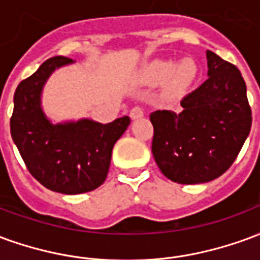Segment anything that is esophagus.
I'll list each match as a JSON object with an SVG mask.
<instances>
[{"mask_svg":"<svg viewBox=\"0 0 260 260\" xmlns=\"http://www.w3.org/2000/svg\"><path fill=\"white\" fill-rule=\"evenodd\" d=\"M143 115H145V110H143V107H141V106H135V107L131 110L129 113V117L132 119L142 118Z\"/></svg>","mask_w":260,"mask_h":260,"instance_id":"esophagus-1","label":"esophagus"}]
</instances>
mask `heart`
I'll return each mask as SVG.
<instances>
[{"label": "heart", "instance_id": "b5f03b06", "mask_svg": "<svg viewBox=\"0 0 260 260\" xmlns=\"http://www.w3.org/2000/svg\"><path fill=\"white\" fill-rule=\"evenodd\" d=\"M196 76V65L191 58H185L174 67L171 61L158 59L143 69V79L149 83H160L169 79V89L181 93L189 87Z\"/></svg>", "mask_w": 260, "mask_h": 260}]
</instances>
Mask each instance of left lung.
<instances>
[{
    "label": "left lung",
    "mask_w": 260,
    "mask_h": 260,
    "mask_svg": "<svg viewBox=\"0 0 260 260\" xmlns=\"http://www.w3.org/2000/svg\"><path fill=\"white\" fill-rule=\"evenodd\" d=\"M207 78L182 100V113L150 114L152 153L158 169L178 184H202L224 174L249 135L251 106L234 64L207 51Z\"/></svg>",
    "instance_id": "1"
}]
</instances>
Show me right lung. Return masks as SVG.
Masks as SVG:
<instances>
[{
	"label": "right lung",
	"instance_id": "add662e5",
	"mask_svg": "<svg viewBox=\"0 0 260 260\" xmlns=\"http://www.w3.org/2000/svg\"><path fill=\"white\" fill-rule=\"evenodd\" d=\"M72 59H47L20 82L14 94L11 135L26 167L47 189L76 195L96 189L106 181L114 143L131 124L129 117L100 124L91 119L51 124L40 107L43 85L55 68Z\"/></svg>",
	"mask_w": 260,
	"mask_h": 260
}]
</instances>
